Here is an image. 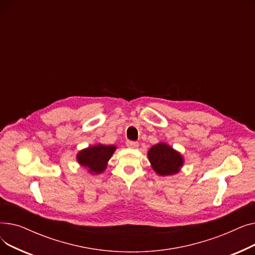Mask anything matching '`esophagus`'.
Returning <instances> with one entry per match:
<instances>
[{
    "label": "esophagus",
    "mask_w": 255,
    "mask_h": 255,
    "mask_svg": "<svg viewBox=\"0 0 255 255\" xmlns=\"http://www.w3.org/2000/svg\"><path fill=\"white\" fill-rule=\"evenodd\" d=\"M126 145L130 149H136L138 148V142L137 141H131V140H127L126 141Z\"/></svg>",
    "instance_id": "34e87169"
}]
</instances>
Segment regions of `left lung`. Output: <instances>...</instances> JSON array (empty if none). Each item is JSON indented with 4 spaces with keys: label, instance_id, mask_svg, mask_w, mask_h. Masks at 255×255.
Instances as JSON below:
<instances>
[{
    "label": "left lung",
    "instance_id": "8db88e82",
    "mask_svg": "<svg viewBox=\"0 0 255 255\" xmlns=\"http://www.w3.org/2000/svg\"><path fill=\"white\" fill-rule=\"evenodd\" d=\"M152 167L160 176H170L179 172L184 160L182 155L166 143L160 142L148 152Z\"/></svg>",
    "mask_w": 255,
    "mask_h": 255
}]
</instances>
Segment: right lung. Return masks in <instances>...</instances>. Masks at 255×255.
<instances>
[{"mask_svg":"<svg viewBox=\"0 0 255 255\" xmlns=\"http://www.w3.org/2000/svg\"><path fill=\"white\" fill-rule=\"evenodd\" d=\"M116 150L115 145L96 144L80 151L77 154L78 163L88 168L93 175L104 171L107 166V162Z\"/></svg>","mask_w":255,"mask_h":255,"instance_id":"obj_1","label":"right lung"}]
</instances>
